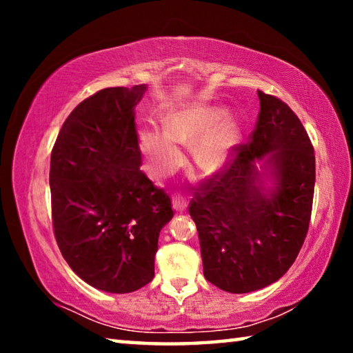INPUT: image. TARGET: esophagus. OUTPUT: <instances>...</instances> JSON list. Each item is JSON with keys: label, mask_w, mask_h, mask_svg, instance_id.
Instances as JSON below:
<instances>
[{"label": "esophagus", "mask_w": 353, "mask_h": 353, "mask_svg": "<svg viewBox=\"0 0 353 353\" xmlns=\"http://www.w3.org/2000/svg\"><path fill=\"white\" fill-rule=\"evenodd\" d=\"M187 199L183 198L181 194H176L174 198H172V208H174L176 212H183L185 208H187Z\"/></svg>", "instance_id": "1"}]
</instances>
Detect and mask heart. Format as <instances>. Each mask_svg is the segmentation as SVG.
I'll return each instance as SVG.
<instances>
[{"label": "heart", "mask_w": 353, "mask_h": 353, "mask_svg": "<svg viewBox=\"0 0 353 353\" xmlns=\"http://www.w3.org/2000/svg\"><path fill=\"white\" fill-rule=\"evenodd\" d=\"M241 140V124L223 115L219 107L194 105L170 113L165 129L146 128L140 134V149L154 176H165L182 163L179 145H193L196 165L205 172H218L234 157Z\"/></svg>", "instance_id": "b5f03b06"}]
</instances>
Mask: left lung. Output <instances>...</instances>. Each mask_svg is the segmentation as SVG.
Wrapping results in <instances>:
<instances>
[{
    "mask_svg": "<svg viewBox=\"0 0 353 353\" xmlns=\"http://www.w3.org/2000/svg\"><path fill=\"white\" fill-rule=\"evenodd\" d=\"M259 99L250 141L196 188L188 208L205 279L234 294L277 282L294 263L312 218L316 166L307 130L283 101L260 90Z\"/></svg>",
    "mask_w": 353,
    "mask_h": 353,
    "instance_id": "8db88e82",
    "label": "left lung"
}]
</instances>
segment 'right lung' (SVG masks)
Segmentation results:
<instances>
[{
    "mask_svg": "<svg viewBox=\"0 0 353 353\" xmlns=\"http://www.w3.org/2000/svg\"><path fill=\"white\" fill-rule=\"evenodd\" d=\"M146 85L110 87L65 119L51 152L52 229L83 282L115 294L154 277L159 234L174 212L140 170L135 105Z\"/></svg>",
    "mask_w": 353,
    "mask_h": 353,
    "instance_id": "obj_1",
    "label": "right lung"
}]
</instances>
